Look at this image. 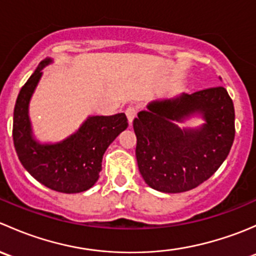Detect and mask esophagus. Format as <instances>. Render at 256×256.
Segmentation results:
<instances>
[{
	"label": "esophagus",
	"instance_id": "obj_1",
	"mask_svg": "<svg viewBox=\"0 0 256 256\" xmlns=\"http://www.w3.org/2000/svg\"><path fill=\"white\" fill-rule=\"evenodd\" d=\"M136 108L135 106H128L126 108V110H125V114H126V116H128V124H130L131 125V122H132V120L134 118H136Z\"/></svg>",
	"mask_w": 256,
	"mask_h": 256
}]
</instances>
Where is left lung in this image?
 Returning <instances> with one entry per match:
<instances>
[{
	"mask_svg": "<svg viewBox=\"0 0 256 256\" xmlns=\"http://www.w3.org/2000/svg\"><path fill=\"white\" fill-rule=\"evenodd\" d=\"M194 113L206 120L200 128L176 125ZM234 121L233 100L223 86L150 102L132 124L138 166L144 182L164 193L198 187L229 154L236 136Z\"/></svg>",
	"mask_w": 256,
	"mask_h": 256,
	"instance_id": "obj_1",
	"label": "left lung"
}]
</instances>
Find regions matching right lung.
Returning <instances> with one entry per match:
<instances>
[{
    "mask_svg": "<svg viewBox=\"0 0 256 256\" xmlns=\"http://www.w3.org/2000/svg\"><path fill=\"white\" fill-rule=\"evenodd\" d=\"M52 63L42 60L18 94L14 112V144L28 174L50 190L79 193L89 190L99 178L102 161L109 144L128 128L124 112L112 116H89L79 130L56 144H40L32 136L28 105L42 76Z\"/></svg>",
    "mask_w": 256,
    "mask_h": 256,
    "instance_id": "add662e5",
    "label": "right lung"
}]
</instances>
